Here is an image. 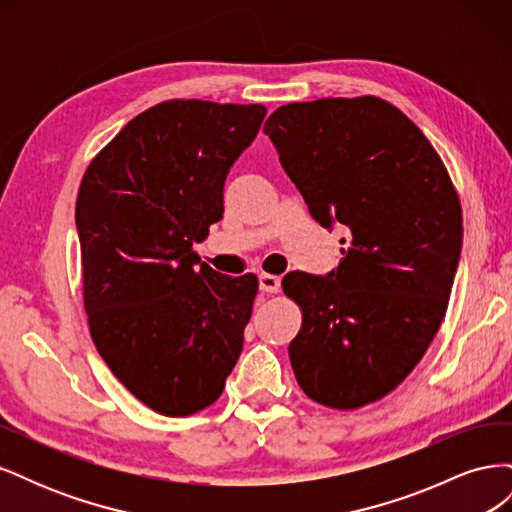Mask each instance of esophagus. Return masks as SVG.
Returning <instances> with one entry per match:
<instances>
[{
  "label": "esophagus",
  "instance_id": "obj_1",
  "mask_svg": "<svg viewBox=\"0 0 512 512\" xmlns=\"http://www.w3.org/2000/svg\"><path fill=\"white\" fill-rule=\"evenodd\" d=\"M258 282H260V290L267 292V294H275V292H280V288H282V280L277 275L262 273L258 277Z\"/></svg>",
  "mask_w": 512,
  "mask_h": 512
}]
</instances>
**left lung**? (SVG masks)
I'll use <instances>...</instances> for the list:
<instances>
[{
    "mask_svg": "<svg viewBox=\"0 0 512 512\" xmlns=\"http://www.w3.org/2000/svg\"><path fill=\"white\" fill-rule=\"evenodd\" d=\"M265 134L312 218L346 230L337 269L282 280L303 312L294 376L322 406H367L406 380L446 314L463 239L455 185L425 134L374 96L280 106Z\"/></svg>",
    "mask_w": 512,
    "mask_h": 512,
    "instance_id": "8db88e82",
    "label": "left lung"
}]
</instances>
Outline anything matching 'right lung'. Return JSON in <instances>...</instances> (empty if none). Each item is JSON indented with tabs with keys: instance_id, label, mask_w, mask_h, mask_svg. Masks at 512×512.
I'll return each mask as SVG.
<instances>
[{
	"instance_id": "1",
	"label": "right lung",
	"mask_w": 512,
	"mask_h": 512,
	"mask_svg": "<svg viewBox=\"0 0 512 512\" xmlns=\"http://www.w3.org/2000/svg\"><path fill=\"white\" fill-rule=\"evenodd\" d=\"M262 104L168 100L136 115L85 170L76 196L91 339L147 408L211 406L243 350L258 277L200 262L222 220L230 166L252 145Z\"/></svg>"
}]
</instances>
